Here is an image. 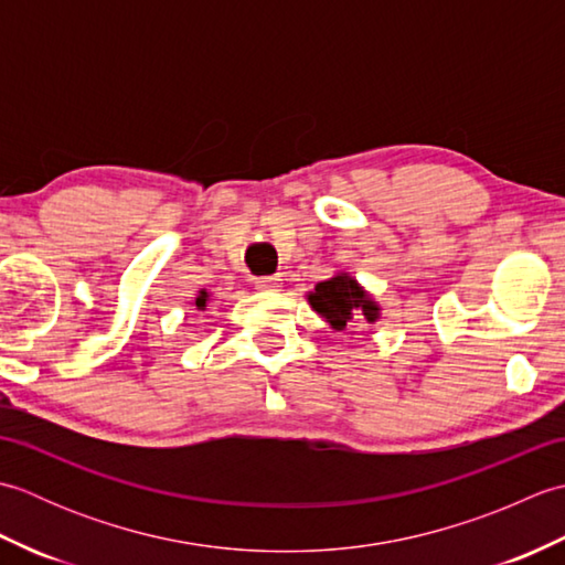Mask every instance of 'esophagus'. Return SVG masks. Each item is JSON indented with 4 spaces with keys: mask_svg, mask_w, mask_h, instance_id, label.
Returning a JSON list of instances; mask_svg holds the SVG:
<instances>
[{
    "mask_svg": "<svg viewBox=\"0 0 565 565\" xmlns=\"http://www.w3.org/2000/svg\"><path fill=\"white\" fill-rule=\"evenodd\" d=\"M281 279L279 276H259V279H255V286L259 291H279L281 289Z\"/></svg>",
    "mask_w": 565,
    "mask_h": 565,
    "instance_id": "esophagus-1",
    "label": "esophagus"
}]
</instances>
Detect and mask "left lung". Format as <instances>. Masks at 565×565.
<instances>
[{"instance_id": "obj_1", "label": "left lung", "mask_w": 565, "mask_h": 565, "mask_svg": "<svg viewBox=\"0 0 565 565\" xmlns=\"http://www.w3.org/2000/svg\"><path fill=\"white\" fill-rule=\"evenodd\" d=\"M308 303L332 330H344L359 320L376 322L381 318V306L347 271H338L332 279L316 284V289L308 291Z\"/></svg>"}]
</instances>
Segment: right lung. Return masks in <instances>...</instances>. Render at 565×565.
I'll use <instances>...</instances> for the list:
<instances>
[{"mask_svg":"<svg viewBox=\"0 0 565 565\" xmlns=\"http://www.w3.org/2000/svg\"><path fill=\"white\" fill-rule=\"evenodd\" d=\"M209 298H211V296H209V291H206V289H201V291H199V296H196V308H199V310H206Z\"/></svg>","mask_w":565,"mask_h":565,"instance_id":"1","label":"right lung"}]
</instances>
